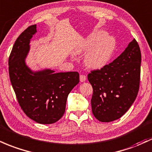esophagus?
<instances>
[{"instance_id": "obj_1", "label": "esophagus", "mask_w": 152, "mask_h": 152, "mask_svg": "<svg viewBox=\"0 0 152 152\" xmlns=\"http://www.w3.org/2000/svg\"><path fill=\"white\" fill-rule=\"evenodd\" d=\"M86 76H85V75H80V81H81V82H84V81H86Z\"/></svg>"}]
</instances>
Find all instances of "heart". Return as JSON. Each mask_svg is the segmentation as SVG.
I'll use <instances>...</instances> for the list:
<instances>
[{"mask_svg": "<svg viewBox=\"0 0 152 152\" xmlns=\"http://www.w3.org/2000/svg\"><path fill=\"white\" fill-rule=\"evenodd\" d=\"M115 48V40L107 35L104 31H96L76 50V54L87 53L85 64L91 68H99L105 66L110 59Z\"/></svg>", "mask_w": 152, "mask_h": 152, "instance_id": "heart-1", "label": "heart"}]
</instances>
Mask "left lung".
<instances>
[{
    "mask_svg": "<svg viewBox=\"0 0 152 152\" xmlns=\"http://www.w3.org/2000/svg\"><path fill=\"white\" fill-rule=\"evenodd\" d=\"M141 62L139 45L133 39L113 62L88 74L93 88L91 109L98 121H114L131 107L139 89Z\"/></svg>",
    "mask_w": 152,
    "mask_h": 152,
    "instance_id": "obj_1",
    "label": "left lung"
}]
</instances>
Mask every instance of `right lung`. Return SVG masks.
I'll return each mask as SVG.
<instances>
[{"instance_id": "right-lung-1", "label": "right lung", "mask_w": 152, "mask_h": 152, "mask_svg": "<svg viewBox=\"0 0 152 152\" xmlns=\"http://www.w3.org/2000/svg\"><path fill=\"white\" fill-rule=\"evenodd\" d=\"M36 28V24L29 26L16 39L8 58V72L25 114L38 123L52 124L64 114L68 95L79 82V74L76 71L54 73L49 69L33 73L26 66L25 58Z\"/></svg>"}]
</instances>
